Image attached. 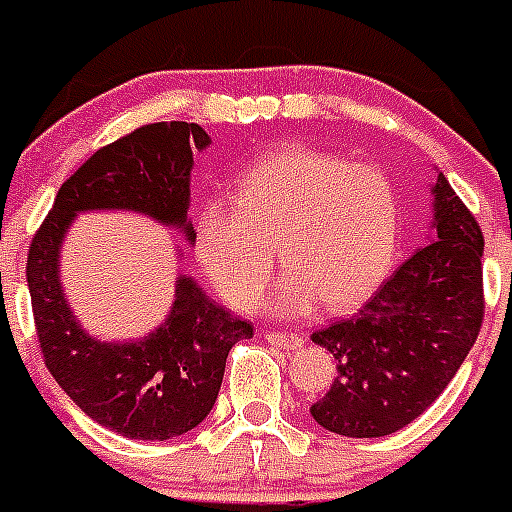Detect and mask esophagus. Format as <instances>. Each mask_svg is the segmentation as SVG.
Listing matches in <instances>:
<instances>
[{
	"instance_id": "esophagus-1",
	"label": "esophagus",
	"mask_w": 512,
	"mask_h": 512,
	"mask_svg": "<svg viewBox=\"0 0 512 512\" xmlns=\"http://www.w3.org/2000/svg\"><path fill=\"white\" fill-rule=\"evenodd\" d=\"M265 342L276 344L281 350H297L302 347V336L299 334H289V331H265Z\"/></svg>"
}]
</instances>
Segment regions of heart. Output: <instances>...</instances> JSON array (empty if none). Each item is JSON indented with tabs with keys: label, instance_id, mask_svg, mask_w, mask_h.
I'll use <instances>...</instances> for the list:
<instances>
[{
	"label": "heart",
	"instance_id": "1",
	"mask_svg": "<svg viewBox=\"0 0 512 512\" xmlns=\"http://www.w3.org/2000/svg\"><path fill=\"white\" fill-rule=\"evenodd\" d=\"M402 205L384 170L334 152L286 147L236 181V202L210 199L194 220V252L236 310L260 302L276 268L286 276L270 310L302 318L347 310L381 286L400 249Z\"/></svg>",
	"mask_w": 512,
	"mask_h": 512
}]
</instances>
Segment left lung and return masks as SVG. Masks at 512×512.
<instances>
[{
  "instance_id": "8db88e82",
  "label": "left lung",
  "mask_w": 512,
  "mask_h": 512,
  "mask_svg": "<svg viewBox=\"0 0 512 512\" xmlns=\"http://www.w3.org/2000/svg\"><path fill=\"white\" fill-rule=\"evenodd\" d=\"M431 236L352 318L315 331L336 360L315 423L352 439L400 431L431 407L471 352L484 321V236L436 173Z\"/></svg>"
}]
</instances>
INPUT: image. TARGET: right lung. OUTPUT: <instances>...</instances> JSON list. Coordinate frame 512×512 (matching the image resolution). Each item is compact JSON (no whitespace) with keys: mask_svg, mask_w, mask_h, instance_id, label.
I'll return each instance as SVG.
<instances>
[{"mask_svg":"<svg viewBox=\"0 0 512 512\" xmlns=\"http://www.w3.org/2000/svg\"><path fill=\"white\" fill-rule=\"evenodd\" d=\"M207 147L205 128L184 120L149 123L112 141L60 186L28 249V292L49 373L91 421L128 439L165 442L205 421L218 400L228 350L252 339V323L234 318L181 273L168 318L155 331L131 342H102L81 326L62 292V242L76 215L128 210L194 244L186 215L191 168L194 152Z\"/></svg>","mask_w":512,"mask_h":512,"instance_id":"1","label":"right lung"}]
</instances>
